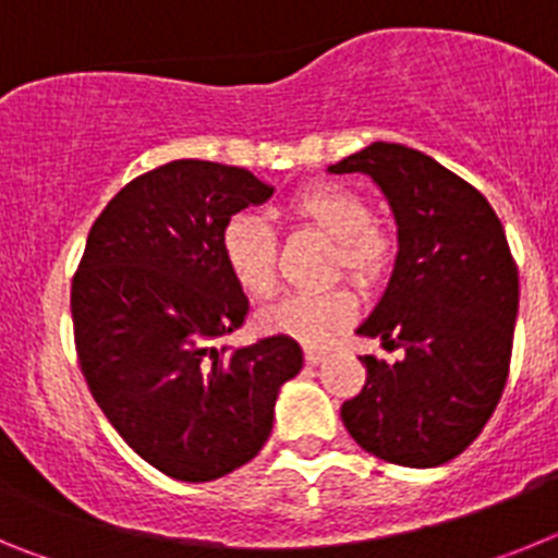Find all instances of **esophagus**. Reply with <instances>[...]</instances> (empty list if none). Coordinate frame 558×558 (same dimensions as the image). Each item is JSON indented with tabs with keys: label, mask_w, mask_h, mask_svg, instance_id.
<instances>
[{
	"label": "esophagus",
	"mask_w": 558,
	"mask_h": 558,
	"mask_svg": "<svg viewBox=\"0 0 558 558\" xmlns=\"http://www.w3.org/2000/svg\"><path fill=\"white\" fill-rule=\"evenodd\" d=\"M327 357V349H318V347H307L304 349V360H307L310 366H318L322 360Z\"/></svg>",
	"instance_id": "1"
}]
</instances>
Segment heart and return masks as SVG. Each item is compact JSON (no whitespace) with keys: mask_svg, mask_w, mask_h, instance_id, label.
Instances as JSON below:
<instances>
[{"mask_svg":"<svg viewBox=\"0 0 558 558\" xmlns=\"http://www.w3.org/2000/svg\"><path fill=\"white\" fill-rule=\"evenodd\" d=\"M293 218L338 240V265L360 279H377L391 259V245L372 226V209L343 184H313L288 201ZM220 259L234 284L251 299H265L276 284V236L263 218L236 211L220 229ZM347 288L290 293L259 310L256 327L304 343H322L354 315Z\"/></svg>","mask_w":558,"mask_h":558,"instance_id":"b5f03b06","label":"heart"}]
</instances>
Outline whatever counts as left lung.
Returning <instances> with one entry per match:
<instances>
[{"label": "left lung", "instance_id": "8db88e82", "mask_svg": "<svg viewBox=\"0 0 558 558\" xmlns=\"http://www.w3.org/2000/svg\"><path fill=\"white\" fill-rule=\"evenodd\" d=\"M327 172L368 175L397 223L388 284L354 332L402 357H360L366 386L340 418L383 461L441 466L475 441L509 377L520 276L506 231L475 186L397 142H374Z\"/></svg>", "mask_w": 558, "mask_h": 558}]
</instances>
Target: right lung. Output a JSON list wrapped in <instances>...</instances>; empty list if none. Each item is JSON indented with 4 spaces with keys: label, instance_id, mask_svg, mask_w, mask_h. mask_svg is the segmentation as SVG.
<instances>
[{
    "label": "right lung",
    "instance_id": "1",
    "mask_svg": "<svg viewBox=\"0 0 558 558\" xmlns=\"http://www.w3.org/2000/svg\"><path fill=\"white\" fill-rule=\"evenodd\" d=\"M274 186L243 167L179 159L133 179L88 231L72 322L88 391L140 458L186 483L218 481L263 450L302 347L274 335L226 352L248 299L220 229Z\"/></svg>",
    "mask_w": 558,
    "mask_h": 558
}]
</instances>
